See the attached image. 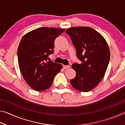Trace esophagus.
Returning <instances> with one entry per match:
<instances>
[{
    "mask_svg": "<svg viewBox=\"0 0 125 125\" xmlns=\"http://www.w3.org/2000/svg\"><path fill=\"white\" fill-rule=\"evenodd\" d=\"M70 68V65H63V68L64 69H68V68Z\"/></svg>",
    "mask_w": 125,
    "mask_h": 125,
    "instance_id": "obj_1",
    "label": "esophagus"
}]
</instances>
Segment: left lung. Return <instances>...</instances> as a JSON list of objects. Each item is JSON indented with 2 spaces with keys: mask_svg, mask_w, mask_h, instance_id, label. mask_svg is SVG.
Instances as JSON below:
<instances>
[{
  "mask_svg": "<svg viewBox=\"0 0 125 125\" xmlns=\"http://www.w3.org/2000/svg\"><path fill=\"white\" fill-rule=\"evenodd\" d=\"M65 33L70 36L82 62L72 65L76 75L71 84L80 92H88L98 85L105 75L110 58L109 46L100 33L89 27H71Z\"/></svg>",
  "mask_w": 125,
  "mask_h": 125,
  "instance_id": "left-lung-1",
  "label": "left lung"
}]
</instances>
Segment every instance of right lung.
<instances>
[{
  "instance_id": "1",
  "label": "right lung",
  "mask_w": 125,
  "mask_h": 125,
  "mask_svg": "<svg viewBox=\"0 0 125 125\" xmlns=\"http://www.w3.org/2000/svg\"><path fill=\"white\" fill-rule=\"evenodd\" d=\"M64 29L43 27L33 30L22 37L18 49L19 66L26 83L33 89L42 92L51 86L62 65L47 62L53 53L56 37Z\"/></svg>"
}]
</instances>
